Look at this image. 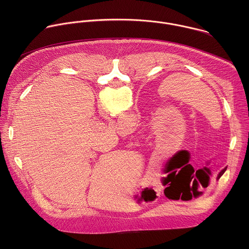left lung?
<instances>
[{
    "label": "left lung",
    "instance_id": "left-lung-1",
    "mask_svg": "<svg viewBox=\"0 0 249 249\" xmlns=\"http://www.w3.org/2000/svg\"><path fill=\"white\" fill-rule=\"evenodd\" d=\"M226 170H227V167H225V168H224V169H222V170H221V171H220V173H219V174H218V177H217V178H218V179H219V178H220V177H221V176H222V175H223V174H224V172H225V171H226Z\"/></svg>",
    "mask_w": 249,
    "mask_h": 249
}]
</instances>
